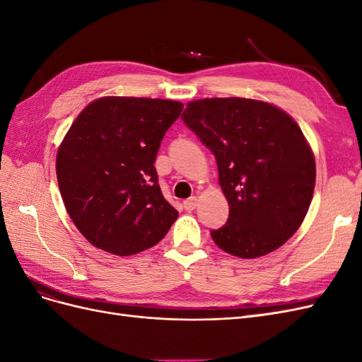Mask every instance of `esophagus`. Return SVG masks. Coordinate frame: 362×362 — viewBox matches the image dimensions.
Wrapping results in <instances>:
<instances>
[{"instance_id":"1","label":"esophagus","mask_w":362,"mask_h":362,"mask_svg":"<svg viewBox=\"0 0 362 362\" xmlns=\"http://www.w3.org/2000/svg\"><path fill=\"white\" fill-rule=\"evenodd\" d=\"M182 205H184V210H185V211H193L194 208L198 206V198H196V196H192V198L185 199Z\"/></svg>"}]
</instances>
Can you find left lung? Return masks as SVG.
<instances>
[{
  "instance_id": "left-lung-1",
  "label": "left lung",
  "mask_w": 362,
  "mask_h": 362,
  "mask_svg": "<svg viewBox=\"0 0 362 362\" xmlns=\"http://www.w3.org/2000/svg\"><path fill=\"white\" fill-rule=\"evenodd\" d=\"M182 120L214 154L229 205L214 243L246 259L281 247L302 225L315 185L298 122L270 103L235 96L190 101Z\"/></svg>"
}]
</instances>
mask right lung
Returning a JSON list of instances; mask_svg holds the SVG:
<instances>
[{
	"instance_id": "1",
	"label": "right lung",
	"mask_w": 362,
	"mask_h": 362,
	"mask_svg": "<svg viewBox=\"0 0 362 362\" xmlns=\"http://www.w3.org/2000/svg\"><path fill=\"white\" fill-rule=\"evenodd\" d=\"M182 108L158 98L103 96L74 120L57 151V181L74 225L95 247L134 255L177 221L154 163Z\"/></svg>"
}]
</instances>
